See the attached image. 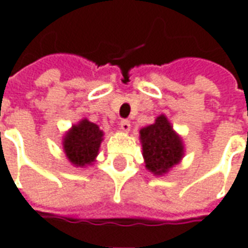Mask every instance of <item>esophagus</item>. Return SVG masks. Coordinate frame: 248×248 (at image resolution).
<instances>
[{"instance_id":"obj_1","label":"esophagus","mask_w":248,"mask_h":248,"mask_svg":"<svg viewBox=\"0 0 248 248\" xmlns=\"http://www.w3.org/2000/svg\"><path fill=\"white\" fill-rule=\"evenodd\" d=\"M119 129L122 130L124 133H129L130 130H131V124H130V121H127V119H124V121H121Z\"/></svg>"}]
</instances>
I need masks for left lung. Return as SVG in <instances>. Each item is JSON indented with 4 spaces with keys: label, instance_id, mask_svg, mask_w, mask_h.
I'll use <instances>...</instances> for the list:
<instances>
[{
    "label": "left lung",
    "instance_id": "obj_1",
    "mask_svg": "<svg viewBox=\"0 0 248 248\" xmlns=\"http://www.w3.org/2000/svg\"><path fill=\"white\" fill-rule=\"evenodd\" d=\"M140 140L145 167L155 177H163L185 156L182 137L165 114L158 115L153 124L140 130Z\"/></svg>",
    "mask_w": 248,
    "mask_h": 248
}]
</instances>
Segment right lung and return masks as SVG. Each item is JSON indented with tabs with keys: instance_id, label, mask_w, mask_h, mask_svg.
<instances>
[{
	"instance_id": "1",
	"label": "right lung",
	"mask_w": 248,
	"mask_h": 248,
	"mask_svg": "<svg viewBox=\"0 0 248 248\" xmlns=\"http://www.w3.org/2000/svg\"><path fill=\"white\" fill-rule=\"evenodd\" d=\"M102 130L99 126L82 118L73 124L62 138V147L67 161L74 167L92 166L97 159L99 147L103 140Z\"/></svg>"
}]
</instances>
